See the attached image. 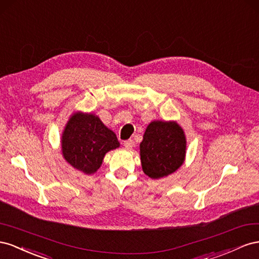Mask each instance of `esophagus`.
Listing matches in <instances>:
<instances>
[{
	"label": "esophagus",
	"mask_w": 259,
	"mask_h": 259,
	"mask_svg": "<svg viewBox=\"0 0 259 259\" xmlns=\"http://www.w3.org/2000/svg\"><path fill=\"white\" fill-rule=\"evenodd\" d=\"M123 145H124V147L125 149H128V150H131L132 147L135 146V142H134V140H127V141H124L123 142Z\"/></svg>",
	"instance_id": "esophagus-1"
}]
</instances>
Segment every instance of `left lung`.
I'll list each match as a JSON object with an SVG mask.
<instances>
[{"mask_svg": "<svg viewBox=\"0 0 259 259\" xmlns=\"http://www.w3.org/2000/svg\"><path fill=\"white\" fill-rule=\"evenodd\" d=\"M186 143L183 130L177 122H151L140 144L144 174L159 179L175 172L183 164Z\"/></svg>", "mask_w": 259, "mask_h": 259, "instance_id": "8db88e82", "label": "left lung"}]
</instances>
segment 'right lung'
Wrapping results in <instances>:
<instances>
[{
  "label": "right lung",
  "mask_w": 259,
  "mask_h": 259,
  "mask_svg": "<svg viewBox=\"0 0 259 259\" xmlns=\"http://www.w3.org/2000/svg\"><path fill=\"white\" fill-rule=\"evenodd\" d=\"M119 146L117 137L106 128L100 118L77 113L66 124L62 138V150L69 164L87 175L100 168L105 154Z\"/></svg>",
  "instance_id": "obj_1"
}]
</instances>
